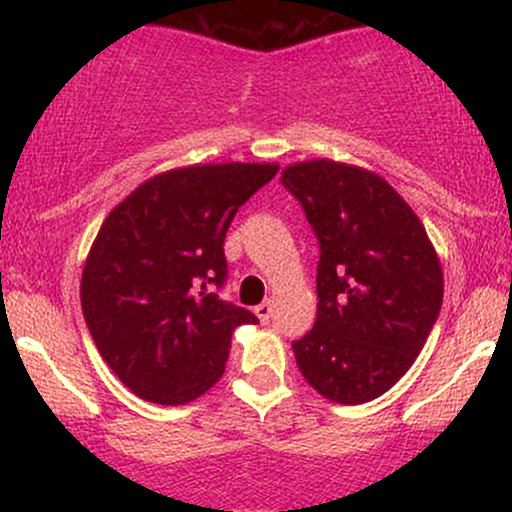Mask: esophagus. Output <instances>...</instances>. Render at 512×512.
<instances>
[{"label": "esophagus", "instance_id": "34e87169", "mask_svg": "<svg viewBox=\"0 0 512 512\" xmlns=\"http://www.w3.org/2000/svg\"><path fill=\"white\" fill-rule=\"evenodd\" d=\"M255 315L260 317L262 325H264V322H269V317H272V303L264 301V303L257 305V308H255Z\"/></svg>", "mask_w": 512, "mask_h": 512}]
</instances>
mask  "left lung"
I'll return each mask as SVG.
<instances>
[{
	"instance_id": "left-lung-1",
	"label": "left lung",
	"mask_w": 512,
	"mask_h": 512,
	"mask_svg": "<svg viewBox=\"0 0 512 512\" xmlns=\"http://www.w3.org/2000/svg\"><path fill=\"white\" fill-rule=\"evenodd\" d=\"M281 182L320 240L315 327L291 344L313 390L363 404L402 378L443 305V269L419 216L378 173L332 158Z\"/></svg>"
}]
</instances>
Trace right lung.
<instances>
[{
	"label": "right lung",
	"instance_id": "add662e5",
	"mask_svg": "<svg viewBox=\"0 0 512 512\" xmlns=\"http://www.w3.org/2000/svg\"><path fill=\"white\" fill-rule=\"evenodd\" d=\"M276 163H197L149 178L105 216L81 274L103 361L137 397L187 404L219 383L250 310L219 301L223 240Z\"/></svg>",
	"mask_w": 512,
	"mask_h": 512
}]
</instances>
